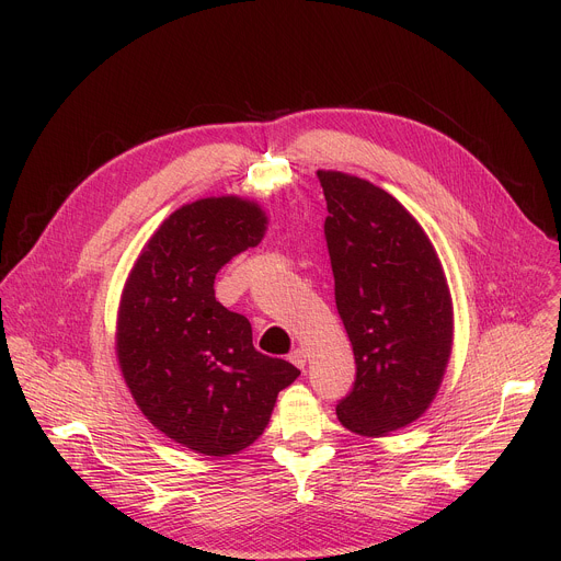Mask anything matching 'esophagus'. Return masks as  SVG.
<instances>
[{"instance_id":"esophagus-1","label":"esophagus","mask_w":561,"mask_h":561,"mask_svg":"<svg viewBox=\"0 0 561 561\" xmlns=\"http://www.w3.org/2000/svg\"><path fill=\"white\" fill-rule=\"evenodd\" d=\"M306 357H308V355H306V351H304V348H295V351L290 353V357H288V359H290L297 368H301V370H304V368H306Z\"/></svg>"}]
</instances>
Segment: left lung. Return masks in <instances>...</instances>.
<instances>
[{
    "mask_svg": "<svg viewBox=\"0 0 561 561\" xmlns=\"http://www.w3.org/2000/svg\"><path fill=\"white\" fill-rule=\"evenodd\" d=\"M329 217L335 304L357 377L337 420L386 437L433 404L453 353L455 317L444 266L422 224L368 180L317 171Z\"/></svg>",
    "mask_w": 561,
    "mask_h": 561,
    "instance_id": "obj_1",
    "label": "left lung"
}]
</instances>
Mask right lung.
<instances>
[{
  "label": "right lung",
  "mask_w": 561,
  "mask_h": 561,
  "mask_svg": "<svg viewBox=\"0 0 561 561\" xmlns=\"http://www.w3.org/2000/svg\"><path fill=\"white\" fill-rule=\"evenodd\" d=\"M266 210L239 195L180 206L148 237L117 308L115 355L144 417L175 444L228 457L266 431L299 370L255 351L249 319L215 299V275L257 247Z\"/></svg>",
  "instance_id": "1"
}]
</instances>
